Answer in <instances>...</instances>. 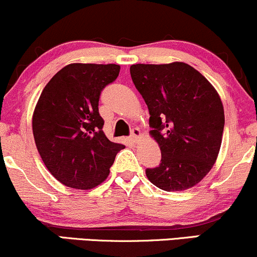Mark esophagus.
<instances>
[{"mask_svg": "<svg viewBox=\"0 0 257 257\" xmlns=\"http://www.w3.org/2000/svg\"><path fill=\"white\" fill-rule=\"evenodd\" d=\"M141 137H143V134H141L140 129L139 128H133L132 129V135H131V139L134 143H138L139 140H140Z\"/></svg>", "mask_w": 257, "mask_h": 257, "instance_id": "obj_1", "label": "esophagus"}]
</instances>
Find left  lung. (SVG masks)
<instances>
[{"label": "left lung", "mask_w": 257, "mask_h": 257, "mask_svg": "<svg viewBox=\"0 0 257 257\" xmlns=\"http://www.w3.org/2000/svg\"><path fill=\"white\" fill-rule=\"evenodd\" d=\"M132 79L150 112V135L161 149L158 167L146 169L168 192L196 186L211 170L222 141L225 112L213 84L191 65L135 64Z\"/></svg>", "instance_id": "left-lung-1"}]
</instances>
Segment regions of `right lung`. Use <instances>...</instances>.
Wrapping results in <instances>:
<instances>
[{"instance_id": "add662e5", "label": "right lung", "mask_w": 257, "mask_h": 257, "mask_svg": "<svg viewBox=\"0 0 257 257\" xmlns=\"http://www.w3.org/2000/svg\"><path fill=\"white\" fill-rule=\"evenodd\" d=\"M116 64L73 63L53 76L41 93L32 132L44 166L59 182L90 190L104 182L124 145L106 138L100 93L119 73Z\"/></svg>"}]
</instances>
